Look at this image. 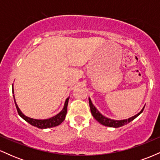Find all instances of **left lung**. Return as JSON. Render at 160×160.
I'll use <instances>...</instances> for the list:
<instances>
[{
  "mask_svg": "<svg viewBox=\"0 0 160 160\" xmlns=\"http://www.w3.org/2000/svg\"><path fill=\"white\" fill-rule=\"evenodd\" d=\"M89 107H90V111L92 114L93 117L98 121V122H100L101 124L104 125L105 126H109V127H114V128H119L121 127V126H125V125L128 124V122H130L131 121H132L134 119H135L138 116H139L142 113L143 111H144V107L143 108V109L139 112L136 115L133 116V117H130V118L126 119V120H111V119L107 118L104 116H103L102 113L99 112L98 110L96 109V108L93 105L91 99L89 98Z\"/></svg>",
  "mask_w": 160,
  "mask_h": 160,
  "instance_id": "left-lung-1",
  "label": "left lung"
}]
</instances>
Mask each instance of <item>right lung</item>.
Masks as SVG:
<instances>
[{
  "label": "right lung",
  "mask_w": 160,
  "mask_h": 160,
  "mask_svg": "<svg viewBox=\"0 0 160 160\" xmlns=\"http://www.w3.org/2000/svg\"><path fill=\"white\" fill-rule=\"evenodd\" d=\"M12 94H13V88H12ZM14 98V101H15V97L13 95ZM68 100H69V97L66 99L65 102V105H64L63 109L62 110L61 112L58 113V114L54 116V117H51V118L49 119H46V120H37V119H33V118H30V117H28L25 115H24L22 111H20V109L18 107V105L16 103L15 101V104H16V109H17L18 113L22 118L24 119L26 122L30 123L31 125H32L33 126H35V127H38L39 128H52V127H55V126H58L65 120V116L67 114V108H68Z\"/></svg>",
  "instance_id": "1"
}]
</instances>
